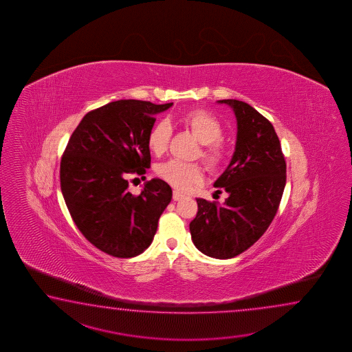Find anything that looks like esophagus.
Returning a JSON list of instances; mask_svg holds the SVG:
<instances>
[{"instance_id":"obj_1","label":"esophagus","mask_w":352,"mask_h":352,"mask_svg":"<svg viewBox=\"0 0 352 352\" xmlns=\"http://www.w3.org/2000/svg\"><path fill=\"white\" fill-rule=\"evenodd\" d=\"M184 197H185V195L181 194V192H179V191H173V201H179V200H182Z\"/></svg>"}]
</instances>
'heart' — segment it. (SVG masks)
Wrapping results in <instances>:
<instances>
[{"label":"heart","mask_w":352,"mask_h":352,"mask_svg":"<svg viewBox=\"0 0 352 352\" xmlns=\"http://www.w3.org/2000/svg\"><path fill=\"white\" fill-rule=\"evenodd\" d=\"M179 122L201 143L199 156L211 171L219 170L225 157L226 151L221 143L224 129L215 116L204 109H195L184 113ZM173 135V127L168 120H158L147 135V146L156 156L164 155ZM160 179L179 190H186L202 179L201 167L196 164H186L177 160H170L160 164L156 168Z\"/></svg>","instance_id":"obj_1"}]
</instances>
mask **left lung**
<instances>
[{"instance_id": "obj_1", "label": "left lung", "mask_w": 352, "mask_h": 352, "mask_svg": "<svg viewBox=\"0 0 352 352\" xmlns=\"http://www.w3.org/2000/svg\"><path fill=\"white\" fill-rule=\"evenodd\" d=\"M236 117V143L232 161L214 186L228 197L223 205L196 199L197 214L190 223L195 247L217 259L245 252L268 229L285 186V161L270 120L236 99L217 100Z\"/></svg>"}]
</instances>
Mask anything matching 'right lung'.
Here are the masks:
<instances>
[{"instance_id": "add662e5", "label": "right lung", "mask_w": 352, "mask_h": 352, "mask_svg": "<svg viewBox=\"0 0 352 352\" xmlns=\"http://www.w3.org/2000/svg\"><path fill=\"white\" fill-rule=\"evenodd\" d=\"M173 103L122 99L87 113L60 162V186L82 235L99 250L132 258L150 247L158 219L173 199L164 179L147 181L140 195L128 190V173L150 168L147 135L155 116Z\"/></svg>"}]
</instances>
